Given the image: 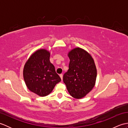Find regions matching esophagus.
Segmentation results:
<instances>
[{
	"label": "esophagus",
	"instance_id": "1",
	"mask_svg": "<svg viewBox=\"0 0 128 128\" xmlns=\"http://www.w3.org/2000/svg\"><path fill=\"white\" fill-rule=\"evenodd\" d=\"M59 76H60V78H61V80H62V74H60Z\"/></svg>",
	"mask_w": 128,
	"mask_h": 128
}]
</instances>
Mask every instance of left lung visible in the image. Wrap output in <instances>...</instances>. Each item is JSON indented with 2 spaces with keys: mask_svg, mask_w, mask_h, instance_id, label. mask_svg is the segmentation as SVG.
Segmentation results:
<instances>
[{
  "mask_svg": "<svg viewBox=\"0 0 128 128\" xmlns=\"http://www.w3.org/2000/svg\"><path fill=\"white\" fill-rule=\"evenodd\" d=\"M70 59L69 70L63 76V81L69 93L76 99L85 97L94 88L97 69L91 54L77 47L68 54Z\"/></svg>",
  "mask_w": 128,
  "mask_h": 128,
  "instance_id": "obj_1",
  "label": "left lung"
}]
</instances>
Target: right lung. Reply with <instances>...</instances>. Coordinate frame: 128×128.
<instances>
[{
  "mask_svg": "<svg viewBox=\"0 0 128 128\" xmlns=\"http://www.w3.org/2000/svg\"><path fill=\"white\" fill-rule=\"evenodd\" d=\"M50 52L46 49L36 50L30 56L24 66L23 76L30 91L40 97L51 93L61 81L55 68L50 60Z\"/></svg>",
  "mask_w": 128,
  "mask_h": 128,
  "instance_id": "1",
  "label": "right lung"
}]
</instances>
